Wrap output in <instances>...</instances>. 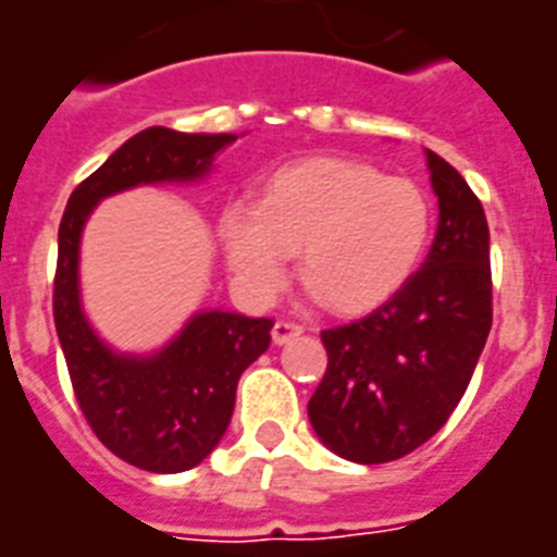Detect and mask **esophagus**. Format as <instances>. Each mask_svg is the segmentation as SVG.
Here are the masks:
<instances>
[{
    "instance_id": "1",
    "label": "esophagus",
    "mask_w": 557,
    "mask_h": 557,
    "mask_svg": "<svg viewBox=\"0 0 557 557\" xmlns=\"http://www.w3.org/2000/svg\"><path fill=\"white\" fill-rule=\"evenodd\" d=\"M299 334H305V327H301L299 322H290V319H278L273 325L275 346H284V343H290V339H296Z\"/></svg>"
}]
</instances>
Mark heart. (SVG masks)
<instances>
[{"label":"heart","instance_id":"b5f03b06","mask_svg":"<svg viewBox=\"0 0 557 557\" xmlns=\"http://www.w3.org/2000/svg\"><path fill=\"white\" fill-rule=\"evenodd\" d=\"M232 275L252 301L282 290L293 252L325 308L363 313L416 275L433 235V200L409 176L351 159L278 168L258 202H230L218 220Z\"/></svg>","mask_w":557,"mask_h":557}]
</instances>
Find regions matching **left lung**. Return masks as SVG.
Segmentation results:
<instances>
[{"instance_id": "obj_1", "label": "left lung", "mask_w": 557, "mask_h": 557, "mask_svg": "<svg viewBox=\"0 0 557 557\" xmlns=\"http://www.w3.org/2000/svg\"><path fill=\"white\" fill-rule=\"evenodd\" d=\"M426 168L438 230L421 270L369 317L322 331L327 369L308 418L348 462H395L433 438L488 339V220L454 165L426 150Z\"/></svg>"}]
</instances>
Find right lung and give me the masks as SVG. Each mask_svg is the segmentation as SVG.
Returning a JSON list of instances; mask_svg holds the SVG:
<instances>
[{
	"mask_svg": "<svg viewBox=\"0 0 557 557\" xmlns=\"http://www.w3.org/2000/svg\"><path fill=\"white\" fill-rule=\"evenodd\" d=\"M232 133L148 127L77 185L58 232L54 327L77 407L107 450L133 468L180 473L200 465L230 426L244 369L270 348L273 319L200 310L150 357L103 346L81 310L77 252L86 218L103 197L150 183H194L211 171Z\"/></svg>",
	"mask_w": 557,
	"mask_h": 557,
	"instance_id": "1",
	"label": "right lung"
}]
</instances>
